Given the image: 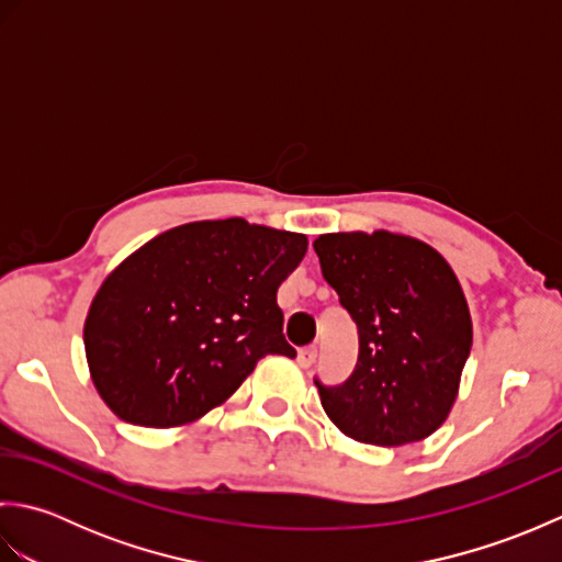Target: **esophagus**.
Instances as JSON below:
<instances>
[{
    "label": "esophagus",
    "mask_w": 562,
    "mask_h": 562,
    "mask_svg": "<svg viewBox=\"0 0 562 562\" xmlns=\"http://www.w3.org/2000/svg\"><path fill=\"white\" fill-rule=\"evenodd\" d=\"M316 348H302L300 350V355H296V362H300V367H304V369H308L312 367L314 362H316Z\"/></svg>",
    "instance_id": "esophagus-1"
}]
</instances>
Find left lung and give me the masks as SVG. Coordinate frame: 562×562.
Listing matches in <instances>:
<instances>
[{
    "label": "left lung",
    "instance_id": "8db88e82",
    "mask_svg": "<svg viewBox=\"0 0 562 562\" xmlns=\"http://www.w3.org/2000/svg\"><path fill=\"white\" fill-rule=\"evenodd\" d=\"M314 248L360 333L352 376L316 381L326 415L362 445L429 437L451 413L473 345L459 278L439 250L386 229L321 234Z\"/></svg>",
    "mask_w": 562,
    "mask_h": 562
}]
</instances>
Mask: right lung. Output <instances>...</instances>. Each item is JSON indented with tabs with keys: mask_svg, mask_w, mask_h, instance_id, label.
Here are the masks:
<instances>
[{
	"mask_svg": "<svg viewBox=\"0 0 562 562\" xmlns=\"http://www.w3.org/2000/svg\"><path fill=\"white\" fill-rule=\"evenodd\" d=\"M304 234L202 220L154 236L111 270L83 321L89 374L125 423L178 427L217 408L266 355L294 357L278 288Z\"/></svg>",
	"mask_w": 562,
	"mask_h": 562,
	"instance_id": "right-lung-1",
	"label": "right lung"
}]
</instances>
